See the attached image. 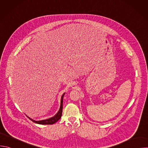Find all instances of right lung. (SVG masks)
<instances>
[{"mask_svg":"<svg viewBox=\"0 0 148 148\" xmlns=\"http://www.w3.org/2000/svg\"><path fill=\"white\" fill-rule=\"evenodd\" d=\"M64 94H63L61 97V105H60V110L58 111V112L57 113V114L54 116L52 118H50L49 119H45V120H42V121H34L31 118H30L29 117H28L31 121H32L34 123H37L38 124H42V125H51V124H54V123H56V122H57L60 118L61 117L62 115V102H63V97H64Z\"/></svg>","mask_w":148,"mask_h":148,"instance_id":"1","label":"right lung"}]
</instances>
